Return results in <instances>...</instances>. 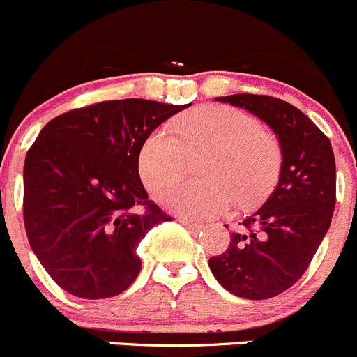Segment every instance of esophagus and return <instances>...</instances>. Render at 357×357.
<instances>
[{
    "label": "esophagus",
    "mask_w": 357,
    "mask_h": 357,
    "mask_svg": "<svg viewBox=\"0 0 357 357\" xmlns=\"http://www.w3.org/2000/svg\"><path fill=\"white\" fill-rule=\"evenodd\" d=\"M180 224L182 225H185L187 229H189L190 232H194V234H197V232L201 231V229H203V225L201 224H194V222H190V220H185V218H180Z\"/></svg>",
    "instance_id": "1"
}]
</instances>
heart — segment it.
I'll use <instances>...</instances> for the list:
<instances>
[{"label":"heart","mask_w":357,"mask_h":357,"mask_svg":"<svg viewBox=\"0 0 357 357\" xmlns=\"http://www.w3.org/2000/svg\"><path fill=\"white\" fill-rule=\"evenodd\" d=\"M144 139L139 175L153 196H163L185 177L190 160L203 156L201 182L172 190L165 204L190 220L206 222L234 203L248 208L273 190L283 167V147L250 112L231 105H203Z\"/></svg>","instance_id":"heart-1"}]
</instances>
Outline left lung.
<instances>
[{"instance_id": "left-lung-1", "label": "left lung", "mask_w": 357, "mask_h": 357, "mask_svg": "<svg viewBox=\"0 0 357 357\" xmlns=\"http://www.w3.org/2000/svg\"><path fill=\"white\" fill-rule=\"evenodd\" d=\"M259 116L280 139L283 167L266 203L208 260L218 283L241 298L266 300L303 276L328 232L337 201L330 139L300 109L269 95L218 97Z\"/></svg>"}]
</instances>
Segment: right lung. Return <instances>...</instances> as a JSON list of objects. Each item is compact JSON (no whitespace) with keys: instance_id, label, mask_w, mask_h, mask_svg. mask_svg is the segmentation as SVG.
<instances>
[{"instance_id":"1","label":"right lung","mask_w":357,"mask_h":357,"mask_svg":"<svg viewBox=\"0 0 357 357\" xmlns=\"http://www.w3.org/2000/svg\"><path fill=\"white\" fill-rule=\"evenodd\" d=\"M190 104L144 98L73 109L45 125L24 163V225L34 255L67 294H123L140 273L137 246L172 220L140 182L144 139Z\"/></svg>"}]
</instances>
